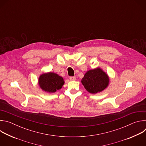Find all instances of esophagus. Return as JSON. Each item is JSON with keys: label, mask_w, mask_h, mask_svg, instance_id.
<instances>
[{"label": "esophagus", "mask_w": 146, "mask_h": 146, "mask_svg": "<svg viewBox=\"0 0 146 146\" xmlns=\"http://www.w3.org/2000/svg\"><path fill=\"white\" fill-rule=\"evenodd\" d=\"M69 79L71 80V81H74L76 80V77L75 76H73V77H70Z\"/></svg>", "instance_id": "esophagus-1"}]
</instances>
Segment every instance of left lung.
Wrapping results in <instances>:
<instances>
[{"label": "left lung", "mask_w": 146, "mask_h": 146, "mask_svg": "<svg viewBox=\"0 0 146 146\" xmlns=\"http://www.w3.org/2000/svg\"><path fill=\"white\" fill-rule=\"evenodd\" d=\"M81 83L88 92L95 94L108 87L109 77L102 69L97 68L87 71L82 78Z\"/></svg>", "instance_id": "left-lung-1"}]
</instances>
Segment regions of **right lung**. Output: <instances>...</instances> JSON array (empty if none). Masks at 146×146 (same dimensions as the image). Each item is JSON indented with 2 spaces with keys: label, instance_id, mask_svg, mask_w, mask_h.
Returning a JSON list of instances; mask_svg holds the SVG:
<instances>
[{
  "label": "right lung",
  "instance_id": "1",
  "mask_svg": "<svg viewBox=\"0 0 146 146\" xmlns=\"http://www.w3.org/2000/svg\"><path fill=\"white\" fill-rule=\"evenodd\" d=\"M38 85L43 91L54 93L60 90L64 84L63 77L53 72H48L41 74L38 80Z\"/></svg>",
  "mask_w": 146,
  "mask_h": 146
}]
</instances>
